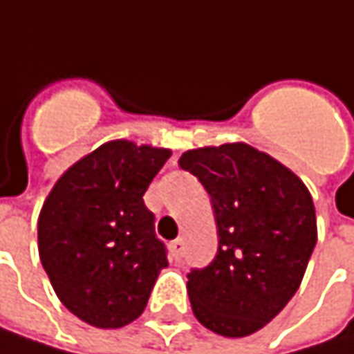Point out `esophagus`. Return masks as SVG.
Wrapping results in <instances>:
<instances>
[{"label": "esophagus", "mask_w": 354, "mask_h": 354, "mask_svg": "<svg viewBox=\"0 0 354 354\" xmlns=\"http://www.w3.org/2000/svg\"><path fill=\"white\" fill-rule=\"evenodd\" d=\"M170 251H172V257L174 259H180L182 257V251H184V241L182 239H174L170 243Z\"/></svg>", "instance_id": "esophagus-1"}]
</instances>
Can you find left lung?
Segmentation results:
<instances>
[{
    "instance_id": "8db88e82",
    "label": "left lung",
    "mask_w": 354,
    "mask_h": 354,
    "mask_svg": "<svg viewBox=\"0 0 354 354\" xmlns=\"http://www.w3.org/2000/svg\"><path fill=\"white\" fill-rule=\"evenodd\" d=\"M180 168L210 194L218 249L188 273L192 312L223 337L263 328L292 300L316 245V212L304 182L247 144L184 151Z\"/></svg>"
}]
</instances>
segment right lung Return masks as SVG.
<instances>
[{
    "instance_id": "add662e5",
    "label": "right lung",
    "mask_w": 354,
    "mask_h": 354,
    "mask_svg": "<svg viewBox=\"0 0 354 354\" xmlns=\"http://www.w3.org/2000/svg\"><path fill=\"white\" fill-rule=\"evenodd\" d=\"M170 149L107 142L54 184L40 218L38 251L50 283L75 316L121 328L144 312L168 268L144 194Z\"/></svg>"
}]
</instances>
